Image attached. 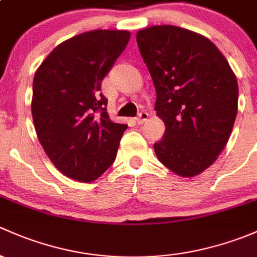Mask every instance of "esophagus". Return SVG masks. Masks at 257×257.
I'll return each instance as SVG.
<instances>
[{
  "instance_id": "obj_1",
  "label": "esophagus",
  "mask_w": 257,
  "mask_h": 257,
  "mask_svg": "<svg viewBox=\"0 0 257 257\" xmlns=\"http://www.w3.org/2000/svg\"><path fill=\"white\" fill-rule=\"evenodd\" d=\"M147 118H148V113L146 112V111H142V112H140L139 115H137L136 122L139 123V125H142V123L146 122Z\"/></svg>"
}]
</instances>
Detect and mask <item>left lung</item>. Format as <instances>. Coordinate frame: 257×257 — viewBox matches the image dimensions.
<instances>
[{
    "mask_svg": "<svg viewBox=\"0 0 257 257\" xmlns=\"http://www.w3.org/2000/svg\"><path fill=\"white\" fill-rule=\"evenodd\" d=\"M136 41L155 84V109L166 125L156 155L178 176H197L215 162L231 134L236 76L220 50L192 31L153 26L137 32Z\"/></svg>",
    "mask_w": 257,
    "mask_h": 257,
    "instance_id": "1",
    "label": "left lung"
}]
</instances>
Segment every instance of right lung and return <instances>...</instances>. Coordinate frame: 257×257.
<instances>
[{
    "label": "right lung",
    "mask_w": 257,
    "mask_h": 257,
    "mask_svg": "<svg viewBox=\"0 0 257 257\" xmlns=\"http://www.w3.org/2000/svg\"><path fill=\"white\" fill-rule=\"evenodd\" d=\"M130 41L127 31H91L63 42L34 74L32 116L53 165L90 182L113 163L127 125L106 111L101 81Z\"/></svg>",
    "instance_id": "add662e5"
}]
</instances>
